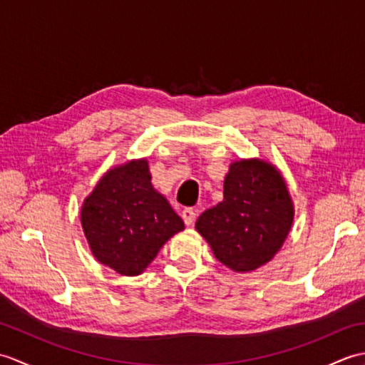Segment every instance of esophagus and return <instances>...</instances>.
Segmentation results:
<instances>
[{
    "label": "esophagus",
    "mask_w": 365,
    "mask_h": 365,
    "mask_svg": "<svg viewBox=\"0 0 365 365\" xmlns=\"http://www.w3.org/2000/svg\"><path fill=\"white\" fill-rule=\"evenodd\" d=\"M182 218H183V222L187 224V226H192L195 224V218H196V212L192 210L191 207H187L183 208L182 210Z\"/></svg>",
    "instance_id": "34e87169"
}]
</instances>
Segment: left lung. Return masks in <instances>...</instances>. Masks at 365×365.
Here are the masks:
<instances>
[{"label":"left lung","instance_id":"obj_1","mask_svg":"<svg viewBox=\"0 0 365 365\" xmlns=\"http://www.w3.org/2000/svg\"><path fill=\"white\" fill-rule=\"evenodd\" d=\"M293 204L284 178L262 160L230 165L224 199L196 221L215 257L234 271H252L274 257L289 235Z\"/></svg>","mask_w":365,"mask_h":365}]
</instances>
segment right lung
Masks as SVG:
<instances>
[{
    "mask_svg": "<svg viewBox=\"0 0 365 365\" xmlns=\"http://www.w3.org/2000/svg\"><path fill=\"white\" fill-rule=\"evenodd\" d=\"M92 254L123 276L141 274L183 221L153 190L145 160L108 170L81 208Z\"/></svg>",
    "mask_w": 365,
    "mask_h": 365,
    "instance_id": "right-lung-1",
    "label": "right lung"
}]
</instances>
